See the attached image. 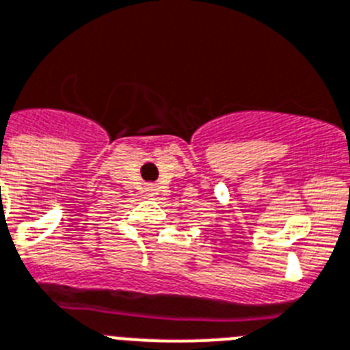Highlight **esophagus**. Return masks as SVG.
I'll return each mask as SVG.
<instances>
[{"label":"esophagus","instance_id":"esophagus-1","mask_svg":"<svg viewBox=\"0 0 350 350\" xmlns=\"http://www.w3.org/2000/svg\"><path fill=\"white\" fill-rule=\"evenodd\" d=\"M155 191H157L155 187H148V189H146V196H150V198L152 196H155Z\"/></svg>","mask_w":350,"mask_h":350}]
</instances>
